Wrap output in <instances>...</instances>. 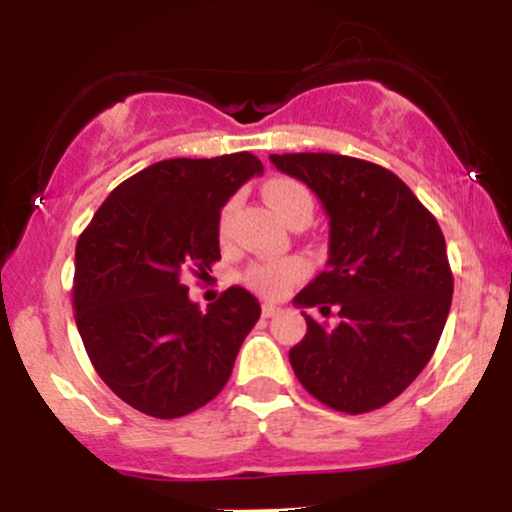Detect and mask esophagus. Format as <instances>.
<instances>
[{
	"instance_id": "34e87169",
	"label": "esophagus",
	"mask_w": 512,
	"mask_h": 512,
	"mask_svg": "<svg viewBox=\"0 0 512 512\" xmlns=\"http://www.w3.org/2000/svg\"><path fill=\"white\" fill-rule=\"evenodd\" d=\"M279 313V306H274V303H262V316L265 318H272Z\"/></svg>"
}]
</instances>
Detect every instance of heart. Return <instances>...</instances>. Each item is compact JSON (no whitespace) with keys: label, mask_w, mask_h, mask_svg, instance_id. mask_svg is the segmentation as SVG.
Segmentation results:
<instances>
[{"label":"heart","mask_w":512,"mask_h":512,"mask_svg":"<svg viewBox=\"0 0 512 512\" xmlns=\"http://www.w3.org/2000/svg\"><path fill=\"white\" fill-rule=\"evenodd\" d=\"M265 192V199L269 201L274 211L279 216L289 218L291 213L303 209V206H311L313 209V199L311 192L299 182V179L291 177H272L269 182L262 187ZM228 218H230V206H226L221 213V233H226L228 228ZM306 262L303 260H282V262H260V265H252L245 272V282L252 286V289L262 291L267 296H279L289 289L291 284H296L299 279L306 274Z\"/></svg>","instance_id":"obj_1"}]
</instances>
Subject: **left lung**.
<instances>
[{"mask_svg": "<svg viewBox=\"0 0 512 512\" xmlns=\"http://www.w3.org/2000/svg\"><path fill=\"white\" fill-rule=\"evenodd\" d=\"M311 187L330 218L328 265L294 303L318 308L289 350L301 386L340 413H369L413 384L440 342L454 279L445 235L403 179L333 153L269 155Z\"/></svg>", "mask_w": 512, "mask_h": 512, "instance_id": "left-lung-1", "label": "left lung"}]
</instances>
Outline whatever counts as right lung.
Wrapping results in <instances>:
<instances>
[{"label": "right lung", "mask_w": 512, "mask_h": 512, "mask_svg": "<svg viewBox=\"0 0 512 512\" xmlns=\"http://www.w3.org/2000/svg\"><path fill=\"white\" fill-rule=\"evenodd\" d=\"M262 162L252 153L174 157L121 182L75 250L72 306L92 367L121 401L182 418L221 393L260 301L230 286L206 311L187 274L209 277L223 204Z\"/></svg>", "instance_id": "obj_1"}]
</instances>
